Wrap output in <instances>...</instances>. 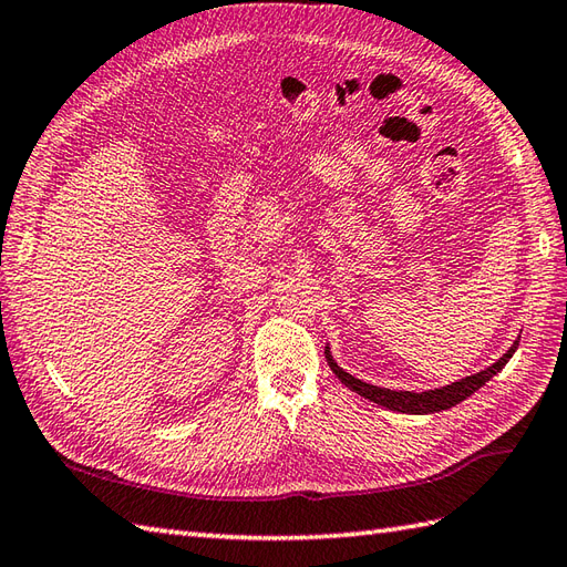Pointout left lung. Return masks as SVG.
Masks as SVG:
<instances>
[{"instance_id": "8db88e82", "label": "left lung", "mask_w": 567, "mask_h": 567, "mask_svg": "<svg viewBox=\"0 0 567 567\" xmlns=\"http://www.w3.org/2000/svg\"><path fill=\"white\" fill-rule=\"evenodd\" d=\"M519 346V340H515V346H512L503 358H499L493 367L488 370H483L478 374H471L462 381H454L450 386H442V389H434V391H423V393H413V391H391V389H381V386H372L367 384L362 379H354L352 374H348L346 370H340L336 364L331 350L326 348V362L331 367L333 374L343 381L348 389H352L354 393H360V396L370 399L379 405L389 408V411H399V413H413V415H423V413H440L446 411V408H452L456 403H462L464 399H468L473 391H478L485 381H491L503 367L509 362L512 354H515Z\"/></svg>"}]
</instances>
